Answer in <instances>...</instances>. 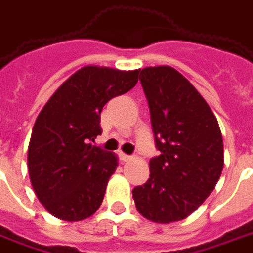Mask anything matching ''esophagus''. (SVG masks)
Wrapping results in <instances>:
<instances>
[{
  "mask_svg": "<svg viewBox=\"0 0 253 253\" xmlns=\"http://www.w3.org/2000/svg\"><path fill=\"white\" fill-rule=\"evenodd\" d=\"M121 160L123 161V162H128V161L131 160V157L127 154H123V153H121Z\"/></svg>",
  "mask_w": 253,
  "mask_h": 253,
  "instance_id": "esophagus-1",
  "label": "esophagus"
}]
</instances>
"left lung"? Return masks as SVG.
Returning <instances> with one entry per match:
<instances>
[{
  "instance_id": "8db88e82",
  "label": "left lung",
  "mask_w": 253,
  "mask_h": 253,
  "mask_svg": "<svg viewBox=\"0 0 253 253\" xmlns=\"http://www.w3.org/2000/svg\"><path fill=\"white\" fill-rule=\"evenodd\" d=\"M139 80L161 154L150 160V177L134 188L132 197L147 220L179 221L207 200L221 175V130L205 99L178 71L147 67Z\"/></svg>"
}]
</instances>
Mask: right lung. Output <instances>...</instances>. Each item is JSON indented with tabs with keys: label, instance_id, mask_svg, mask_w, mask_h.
Instances as JSON below:
<instances>
[{
	"label": "right lung",
	"instance_id": "1",
	"mask_svg": "<svg viewBox=\"0 0 253 253\" xmlns=\"http://www.w3.org/2000/svg\"><path fill=\"white\" fill-rule=\"evenodd\" d=\"M139 69L87 65L56 89L39 114L28 147L29 178L52 216L80 221L102 205L117 155L92 145L102 134L100 112L115 96L128 92Z\"/></svg>",
	"mask_w": 253,
	"mask_h": 253
}]
</instances>
